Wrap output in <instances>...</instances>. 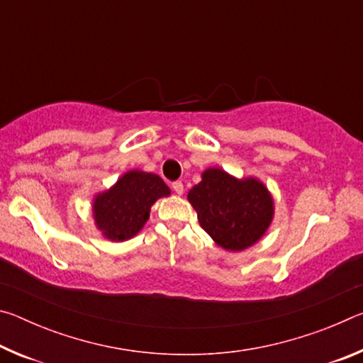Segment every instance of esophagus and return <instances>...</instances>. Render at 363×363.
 <instances>
[{
	"label": "esophagus",
	"instance_id": "esophagus-1",
	"mask_svg": "<svg viewBox=\"0 0 363 363\" xmlns=\"http://www.w3.org/2000/svg\"><path fill=\"white\" fill-rule=\"evenodd\" d=\"M173 190H174L177 195H182L184 194V184L181 181L173 182Z\"/></svg>",
	"mask_w": 363,
	"mask_h": 363
}]
</instances>
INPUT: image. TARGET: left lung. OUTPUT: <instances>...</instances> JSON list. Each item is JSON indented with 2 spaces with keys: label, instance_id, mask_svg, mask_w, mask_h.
Wrapping results in <instances>:
<instances>
[{
  "label": "left lung",
  "instance_id": "1",
  "mask_svg": "<svg viewBox=\"0 0 363 363\" xmlns=\"http://www.w3.org/2000/svg\"><path fill=\"white\" fill-rule=\"evenodd\" d=\"M187 200L200 225L227 251H243L261 240L274 219V199L257 177L232 176L208 168Z\"/></svg>",
  "mask_w": 363,
  "mask_h": 363
}]
</instances>
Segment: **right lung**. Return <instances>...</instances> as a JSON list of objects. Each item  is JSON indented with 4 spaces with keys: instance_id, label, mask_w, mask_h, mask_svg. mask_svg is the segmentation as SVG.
<instances>
[{
    "instance_id": "obj_1",
    "label": "right lung",
    "mask_w": 363,
    "mask_h": 363,
    "mask_svg": "<svg viewBox=\"0 0 363 363\" xmlns=\"http://www.w3.org/2000/svg\"><path fill=\"white\" fill-rule=\"evenodd\" d=\"M169 194L160 176L140 169L128 171L112 187L94 196L96 227L110 242L130 240L147 223L152 205Z\"/></svg>"
}]
</instances>
